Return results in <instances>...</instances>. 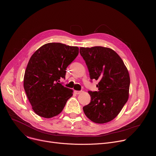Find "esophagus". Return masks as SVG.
<instances>
[{"instance_id":"1","label":"esophagus","mask_w":156,"mask_h":156,"mask_svg":"<svg viewBox=\"0 0 156 156\" xmlns=\"http://www.w3.org/2000/svg\"><path fill=\"white\" fill-rule=\"evenodd\" d=\"M81 93V91H75V93L76 94H80Z\"/></svg>"}]
</instances>
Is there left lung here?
I'll return each instance as SVG.
<instances>
[{
	"instance_id": "1",
	"label": "left lung",
	"mask_w": 156,
	"mask_h": 156,
	"mask_svg": "<svg viewBox=\"0 0 156 156\" xmlns=\"http://www.w3.org/2000/svg\"><path fill=\"white\" fill-rule=\"evenodd\" d=\"M90 79L99 80L98 91H88L90 103L83 107L93 122L104 123L115 119L128 101L130 79L120 56L112 49L101 46L80 48Z\"/></svg>"
}]
</instances>
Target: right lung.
<instances>
[{
  "label": "right lung",
  "mask_w": 156,
  "mask_h": 156,
  "mask_svg": "<svg viewBox=\"0 0 156 156\" xmlns=\"http://www.w3.org/2000/svg\"><path fill=\"white\" fill-rule=\"evenodd\" d=\"M79 48L59 42L44 44L31 57L25 73L23 86L34 112L40 117L58 115L73 90L59 80L65 78L66 69L75 59Z\"/></svg>",
  "instance_id": "obj_1"
}]
</instances>
